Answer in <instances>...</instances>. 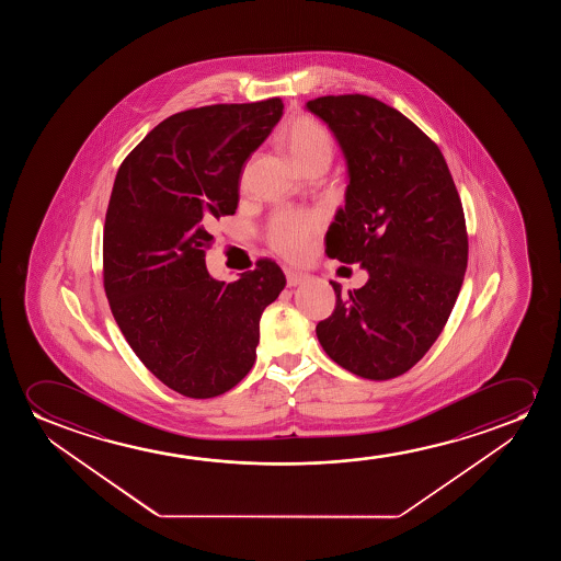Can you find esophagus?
<instances>
[{
    "mask_svg": "<svg viewBox=\"0 0 561 561\" xmlns=\"http://www.w3.org/2000/svg\"><path fill=\"white\" fill-rule=\"evenodd\" d=\"M285 277H287V285L289 287H297V285L302 284V282H307V274H302V272H297V270L285 268Z\"/></svg>",
    "mask_w": 561,
    "mask_h": 561,
    "instance_id": "34e87169",
    "label": "esophagus"
}]
</instances>
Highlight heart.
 I'll list each match as a JSON object with an SVG mask.
<instances>
[{
  "label": "heart",
  "instance_id": "b5f03b06",
  "mask_svg": "<svg viewBox=\"0 0 561 561\" xmlns=\"http://www.w3.org/2000/svg\"><path fill=\"white\" fill-rule=\"evenodd\" d=\"M284 144L300 169L314 162L330 164L335 141L331 131L312 116L295 118L284 131ZM323 216L312 210H277L264 228V239L274 253L285 259H300L308 253L312 239L320 233Z\"/></svg>",
  "mask_w": 561,
  "mask_h": 561
}]
</instances>
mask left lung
Wrapping results in <instances>:
<instances>
[{"label": "left lung", "mask_w": 561, "mask_h": 561, "mask_svg": "<svg viewBox=\"0 0 561 561\" xmlns=\"http://www.w3.org/2000/svg\"><path fill=\"white\" fill-rule=\"evenodd\" d=\"M308 111L328 123L348 164L346 205L325 251L368 270L316 325L323 351L354 376L387 381L422 360L445 330L468 268L460 195L437 144L383 101L323 95Z\"/></svg>", "instance_id": "8db88e82"}]
</instances>
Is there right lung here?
Segmentation results:
<instances>
[{"label":"right lung","instance_id":"add662e5","mask_svg":"<svg viewBox=\"0 0 561 561\" xmlns=\"http://www.w3.org/2000/svg\"><path fill=\"white\" fill-rule=\"evenodd\" d=\"M282 113L279 98L182 111L116 172L103 230L108 307L144 366L190 399L224 394L249 374L262 312L285 287L270 259L231 284L205 266V226L236 213L243 162Z\"/></svg>","mask_w":561,"mask_h":561}]
</instances>
